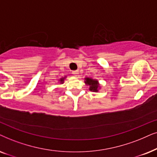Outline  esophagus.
<instances>
[{"instance_id":"esophagus-1","label":"esophagus","mask_w":157,"mask_h":157,"mask_svg":"<svg viewBox=\"0 0 157 157\" xmlns=\"http://www.w3.org/2000/svg\"><path fill=\"white\" fill-rule=\"evenodd\" d=\"M72 74L75 75H78L79 74V70H75V71H73L72 72Z\"/></svg>"}]
</instances>
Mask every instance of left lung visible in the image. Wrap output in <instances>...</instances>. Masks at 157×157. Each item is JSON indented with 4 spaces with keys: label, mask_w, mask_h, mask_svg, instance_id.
I'll use <instances>...</instances> for the list:
<instances>
[{
    "label": "left lung",
    "mask_w": 157,
    "mask_h": 157,
    "mask_svg": "<svg viewBox=\"0 0 157 157\" xmlns=\"http://www.w3.org/2000/svg\"><path fill=\"white\" fill-rule=\"evenodd\" d=\"M85 84L88 85L90 86V90L93 92H98V87H99V84H98V81L93 80L92 78H89V77H86L85 79Z\"/></svg>",
    "instance_id": "obj_1"
}]
</instances>
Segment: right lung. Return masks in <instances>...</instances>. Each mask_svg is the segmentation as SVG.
Listing matches in <instances>:
<instances>
[{"mask_svg":"<svg viewBox=\"0 0 157 157\" xmlns=\"http://www.w3.org/2000/svg\"><path fill=\"white\" fill-rule=\"evenodd\" d=\"M64 77H62V78L60 79V80H59L60 82H61V83H63V82H64Z\"/></svg>","mask_w":157,"mask_h":157,"instance_id":"obj_1","label":"right lung"}]
</instances>
